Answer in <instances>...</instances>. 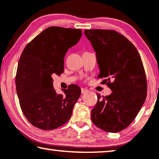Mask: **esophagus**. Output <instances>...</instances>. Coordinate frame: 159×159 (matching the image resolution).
I'll return each instance as SVG.
<instances>
[{"mask_svg": "<svg viewBox=\"0 0 159 159\" xmlns=\"http://www.w3.org/2000/svg\"><path fill=\"white\" fill-rule=\"evenodd\" d=\"M88 92V90H87V89L85 88H82L81 89V93H82V94H84V93H86Z\"/></svg>", "mask_w": 159, "mask_h": 159, "instance_id": "34e87169", "label": "esophagus"}]
</instances>
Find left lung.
Wrapping results in <instances>:
<instances>
[{
    "mask_svg": "<svg viewBox=\"0 0 159 159\" xmlns=\"http://www.w3.org/2000/svg\"><path fill=\"white\" fill-rule=\"evenodd\" d=\"M86 38L96 52L98 78L112 93L98 94L91 120L100 129L118 132L127 128L140 111L147 95L144 66L134 45L114 30H85Z\"/></svg>",
    "mask_w": 159,
    "mask_h": 159,
    "instance_id": "obj_1",
    "label": "left lung"
}]
</instances>
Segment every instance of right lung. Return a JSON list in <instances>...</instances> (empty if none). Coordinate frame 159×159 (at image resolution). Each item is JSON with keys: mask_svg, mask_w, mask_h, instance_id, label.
Returning a JSON list of instances; mask_svg holds the SVG:
<instances>
[{"mask_svg": "<svg viewBox=\"0 0 159 159\" xmlns=\"http://www.w3.org/2000/svg\"><path fill=\"white\" fill-rule=\"evenodd\" d=\"M82 37V30L50 27L26 45L16 75V92L24 115L32 125L54 129L69 120L81 89L71 84L57 94L52 75L64 72V56Z\"/></svg>", "mask_w": 159, "mask_h": 159, "instance_id": "add662e5", "label": "right lung"}]
</instances>
